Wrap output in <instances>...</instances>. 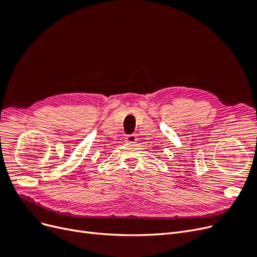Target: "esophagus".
<instances>
[{"instance_id": "obj_1", "label": "esophagus", "mask_w": 257, "mask_h": 257, "mask_svg": "<svg viewBox=\"0 0 257 257\" xmlns=\"http://www.w3.org/2000/svg\"><path fill=\"white\" fill-rule=\"evenodd\" d=\"M136 141H137V137H136V135H134V134L127 135L126 138H125V142H127V143H135Z\"/></svg>"}]
</instances>
